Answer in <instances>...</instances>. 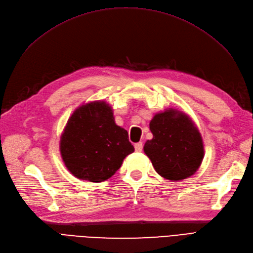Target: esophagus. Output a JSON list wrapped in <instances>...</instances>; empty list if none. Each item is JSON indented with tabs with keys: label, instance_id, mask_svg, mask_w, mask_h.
Returning a JSON list of instances; mask_svg holds the SVG:
<instances>
[{
	"label": "esophagus",
	"instance_id": "esophagus-1",
	"mask_svg": "<svg viewBox=\"0 0 253 253\" xmlns=\"http://www.w3.org/2000/svg\"><path fill=\"white\" fill-rule=\"evenodd\" d=\"M135 151L136 152H141L142 151V147H143V143L142 142H137V143H135Z\"/></svg>",
	"mask_w": 253,
	"mask_h": 253
}]
</instances>
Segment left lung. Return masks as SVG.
Returning a JSON list of instances; mask_svg holds the SVG:
<instances>
[{
    "mask_svg": "<svg viewBox=\"0 0 253 253\" xmlns=\"http://www.w3.org/2000/svg\"><path fill=\"white\" fill-rule=\"evenodd\" d=\"M153 138L143 151L155 171L164 178L177 181L193 175L204 158L200 131L186 114L167 110L150 122Z\"/></svg>",
    "mask_w": 253,
    "mask_h": 253,
    "instance_id": "obj_1",
    "label": "left lung"
}]
</instances>
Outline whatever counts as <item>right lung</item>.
<instances>
[{
  "mask_svg": "<svg viewBox=\"0 0 253 253\" xmlns=\"http://www.w3.org/2000/svg\"><path fill=\"white\" fill-rule=\"evenodd\" d=\"M60 152L76 177L101 182L116 173L134 147L126 129L115 124L111 106L94 101L80 106L68 119Z\"/></svg>",
  "mask_w": 253,
  "mask_h": 253,
  "instance_id": "right-lung-1",
  "label": "right lung"
}]
</instances>
